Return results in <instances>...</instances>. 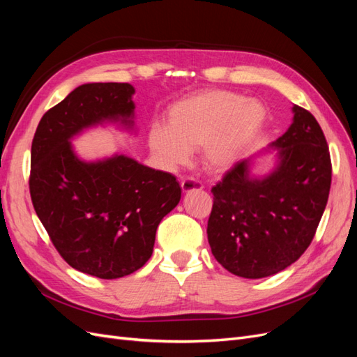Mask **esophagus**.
<instances>
[{"mask_svg":"<svg viewBox=\"0 0 357 357\" xmlns=\"http://www.w3.org/2000/svg\"><path fill=\"white\" fill-rule=\"evenodd\" d=\"M202 183L195 180L193 177H186L185 180L181 181V189L183 192H190V190H195V189H202Z\"/></svg>","mask_w":357,"mask_h":357,"instance_id":"obj_1","label":"esophagus"}]
</instances>
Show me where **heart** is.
Wrapping results in <instances>:
<instances>
[{"mask_svg": "<svg viewBox=\"0 0 357 357\" xmlns=\"http://www.w3.org/2000/svg\"><path fill=\"white\" fill-rule=\"evenodd\" d=\"M265 121L261 102L231 91H207L171 107L167 128L155 125L150 146L171 165H185L202 149L211 171L229 168Z\"/></svg>", "mask_w": 357, "mask_h": 357, "instance_id": "1", "label": "heart"}]
</instances>
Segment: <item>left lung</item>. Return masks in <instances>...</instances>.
<instances>
[{"label": "left lung", "mask_w": 357, "mask_h": 357, "mask_svg": "<svg viewBox=\"0 0 357 357\" xmlns=\"http://www.w3.org/2000/svg\"><path fill=\"white\" fill-rule=\"evenodd\" d=\"M294 113V123L273 143L280 165L271 176L252 178L241 160L211 188V253L235 275L262 278L298 261L328 204L332 162L325 134L308 110L295 105Z\"/></svg>", "instance_id": "obj_1"}]
</instances>
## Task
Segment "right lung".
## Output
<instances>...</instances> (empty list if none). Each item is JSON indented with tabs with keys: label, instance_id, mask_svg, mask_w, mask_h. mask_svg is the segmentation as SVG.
<instances>
[{
	"label": "right lung",
	"instance_id": "obj_1",
	"mask_svg": "<svg viewBox=\"0 0 357 357\" xmlns=\"http://www.w3.org/2000/svg\"><path fill=\"white\" fill-rule=\"evenodd\" d=\"M134 92L128 83L79 86L41 117L31 146V201L50 241L70 266L105 280L149 261L158 225L181 197L169 172L126 156L86 164L73 153L68 139L83 128L129 123Z\"/></svg>",
	"mask_w": 357,
	"mask_h": 357
}]
</instances>
